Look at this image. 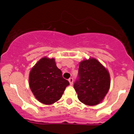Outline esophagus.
<instances>
[{"instance_id": "34e87169", "label": "esophagus", "mask_w": 134, "mask_h": 134, "mask_svg": "<svg viewBox=\"0 0 134 134\" xmlns=\"http://www.w3.org/2000/svg\"><path fill=\"white\" fill-rule=\"evenodd\" d=\"M68 81H69L70 82V85H72L73 84V79L72 78H70L69 79H68Z\"/></svg>"}]
</instances>
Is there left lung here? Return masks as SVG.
I'll return each mask as SVG.
<instances>
[{
  "label": "left lung",
  "mask_w": 134,
  "mask_h": 134,
  "mask_svg": "<svg viewBox=\"0 0 134 134\" xmlns=\"http://www.w3.org/2000/svg\"><path fill=\"white\" fill-rule=\"evenodd\" d=\"M111 80L108 70L95 58L79 63V79L74 88L78 99L86 105H98L108 93Z\"/></svg>",
  "instance_id": "8db88e82"
}]
</instances>
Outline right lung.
<instances>
[{
	"label": "right lung",
	"instance_id": "right-lung-1",
	"mask_svg": "<svg viewBox=\"0 0 134 134\" xmlns=\"http://www.w3.org/2000/svg\"><path fill=\"white\" fill-rule=\"evenodd\" d=\"M29 84L32 93L40 103L51 105L60 100L69 82L62 77L55 59L43 57L31 70Z\"/></svg>",
	"mask_w": 134,
	"mask_h": 134
}]
</instances>
